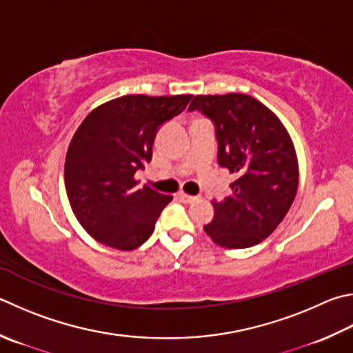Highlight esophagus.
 <instances>
[{
	"label": "esophagus",
	"mask_w": 353,
	"mask_h": 353,
	"mask_svg": "<svg viewBox=\"0 0 353 353\" xmlns=\"http://www.w3.org/2000/svg\"><path fill=\"white\" fill-rule=\"evenodd\" d=\"M177 199L181 202H183V203H193L197 197L196 196H188V194H185V193H179Z\"/></svg>",
	"instance_id": "1"
}]
</instances>
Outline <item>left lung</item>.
Listing matches in <instances>:
<instances>
[{"mask_svg":"<svg viewBox=\"0 0 353 353\" xmlns=\"http://www.w3.org/2000/svg\"><path fill=\"white\" fill-rule=\"evenodd\" d=\"M188 110L213 121L217 162L238 177L232 196L213 201L205 233L221 247H253L274 232L296 196L292 139L276 115L245 94L196 95Z\"/></svg>","mask_w":353,"mask_h":353,"instance_id":"8db88e82","label":"left lung"}]
</instances>
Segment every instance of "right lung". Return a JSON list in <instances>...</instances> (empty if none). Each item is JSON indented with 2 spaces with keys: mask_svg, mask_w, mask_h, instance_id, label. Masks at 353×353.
<instances>
[{
  "mask_svg": "<svg viewBox=\"0 0 353 353\" xmlns=\"http://www.w3.org/2000/svg\"><path fill=\"white\" fill-rule=\"evenodd\" d=\"M193 95H125L88 114L75 131L65 162L70 208L95 241L134 250L154 232L172 197L134 179L151 162L156 134L181 114Z\"/></svg>",
  "mask_w": 353,
  "mask_h": 353,
  "instance_id": "right-lung-1",
  "label": "right lung"
}]
</instances>
